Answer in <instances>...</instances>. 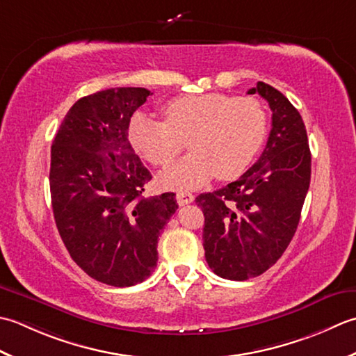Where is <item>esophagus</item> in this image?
<instances>
[{"instance_id":"34e87169","label":"esophagus","mask_w":356,"mask_h":356,"mask_svg":"<svg viewBox=\"0 0 356 356\" xmlns=\"http://www.w3.org/2000/svg\"><path fill=\"white\" fill-rule=\"evenodd\" d=\"M195 200L193 195L191 192H178L177 193V201L179 206H186V204H191V202Z\"/></svg>"}]
</instances>
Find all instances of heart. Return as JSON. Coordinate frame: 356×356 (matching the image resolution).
Here are the masks:
<instances>
[{"mask_svg":"<svg viewBox=\"0 0 356 356\" xmlns=\"http://www.w3.org/2000/svg\"><path fill=\"white\" fill-rule=\"evenodd\" d=\"M164 121L136 112L127 138L138 155L154 165L170 164L187 138L193 152L159 175L165 188H193L213 175L232 179L249 168L264 143L267 115L252 97L201 93L169 99L161 106Z\"/></svg>","mask_w":356,"mask_h":356,"instance_id":"b5f03b06","label":"heart"}]
</instances>
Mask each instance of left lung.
Returning <instances> with one entry per match:
<instances>
[{"mask_svg":"<svg viewBox=\"0 0 356 356\" xmlns=\"http://www.w3.org/2000/svg\"><path fill=\"white\" fill-rule=\"evenodd\" d=\"M272 111L263 155L234 183L197 197L204 213L206 261L218 277L244 281L281 258L298 227L310 184V149L300 112L275 87L259 81Z\"/></svg>","mask_w":356,"mask_h":356,"instance_id":"obj_1","label":"left lung"}]
</instances>
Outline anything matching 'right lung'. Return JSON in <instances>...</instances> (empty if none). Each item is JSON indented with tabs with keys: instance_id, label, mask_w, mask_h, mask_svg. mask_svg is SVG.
<instances>
[{
	"instance_id": "1",
	"label": "right lung",
	"mask_w": 356,
	"mask_h": 356,
	"mask_svg": "<svg viewBox=\"0 0 356 356\" xmlns=\"http://www.w3.org/2000/svg\"><path fill=\"white\" fill-rule=\"evenodd\" d=\"M144 87H117L78 99L50 150V197L72 259L99 282H143L158 261V236L177 212L175 193L143 197L152 179L127 138L147 101Z\"/></svg>"
}]
</instances>
